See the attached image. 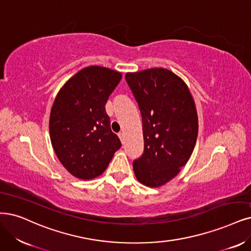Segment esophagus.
I'll return each instance as SVG.
<instances>
[{"label":"esophagus","instance_id":"obj_1","mask_svg":"<svg viewBox=\"0 0 251 251\" xmlns=\"http://www.w3.org/2000/svg\"><path fill=\"white\" fill-rule=\"evenodd\" d=\"M119 137H120V140H121V142H123L124 141V132H119Z\"/></svg>","mask_w":251,"mask_h":251}]
</instances>
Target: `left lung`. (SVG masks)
<instances>
[{
	"label": "left lung",
	"instance_id": "left-lung-1",
	"mask_svg": "<svg viewBox=\"0 0 251 251\" xmlns=\"http://www.w3.org/2000/svg\"><path fill=\"white\" fill-rule=\"evenodd\" d=\"M142 114L144 153L133 161L137 180L159 187L177 176L196 146L199 121L185 82L172 71L152 68L126 73Z\"/></svg>",
	"mask_w": 251,
	"mask_h": 251
}]
</instances>
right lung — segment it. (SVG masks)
Masks as SVG:
<instances>
[{
	"mask_svg": "<svg viewBox=\"0 0 251 251\" xmlns=\"http://www.w3.org/2000/svg\"><path fill=\"white\" fill-rule=\"evenodd\" d=\"M121 77L120 72L90 66L73 75L54 99L50 118L51 145L64 168L78 179L98 177L121 148L105 110Z\"/></svg>",
	"mask_w": 251,
	"mask_h": 251,
	"instance_id": "obj_1",
	"label": "right lung"
}]
</instances>
